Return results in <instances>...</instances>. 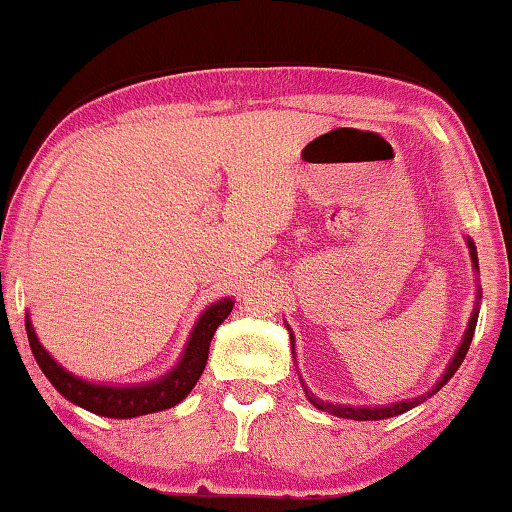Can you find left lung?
I'll return each instance as SVG.
<instances>
[{
  "label": "left lung",
  "instance_id": "left-lung-1",
  "mask_svg": "<svg viewBox=\"0 0 512 512\" xmlns=\"http://www.w3.org/2000/svg\"><path fill=\"white\" fill-rule=\"evenodd\" d=\"M466 246H469L473 269H475V273H478V250H475V243L469 239V236H466ZM480 299H482V292H480V287H478V290H475V306H473V313H471V318H469V325H466L462 343H459V348L455 350V355H452L448 366H445L443 376L436 380V385L431 387L429 392H424V394H420V397H415V399H403V401H397V403H387V406H345V403H331V401H322L320 397H315V394L304 385V380H301V385H304V392H306L308 401H311L318 410H325V413H331V415H336V417H348V420H385V417L401 415V413H406V410H410V408L420 406L422 401H427L429 397H434V394L441 390V387L448 383L452 376H455L459 366H462L466 352H469V345L473 341L475 325H478ZM287 329H290V327H287ZM290 345H292V355H294L292 329H290Z\"/></svg>",
  "mask_w": 512,
  "mask_h": 512
}]
</instances>
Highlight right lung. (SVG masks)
Here are the masks:
<instances>
[{
  "instance_id": "right-lung-1",
  "label": "right lung",
  "mask_w": 512,
  "mask_h": 512,
  "mask_svg": "<svg viewBox=\"0 0 512 512\" xmlns=\"http://www.w3.org/2000/svg\"><path fill=\"white\" fill-rule=\"evenodd\" d=\"M232 308V297L218 299L213 301L211 306H206V311L199 315L197 322H194L183 355L176 362L174 369L167 371L160 378L150 380V383L139 385H102L90 383V380H85L81 376H74V373L64 369L60 362H55L53 355L43 348L37 338V331L32 327L30 315L25 318V329L27 341H30L32 355L37 359L39 369L64 399L90 410V413L95 415L115 417V420H129V417L174 408L176 403H181L187 394L192 392V387L197 385L199 376L206 369L208 348H211V338L215 334V329L225 322L227 315L232 313Z\"/></svg>"
}]
</instances>
